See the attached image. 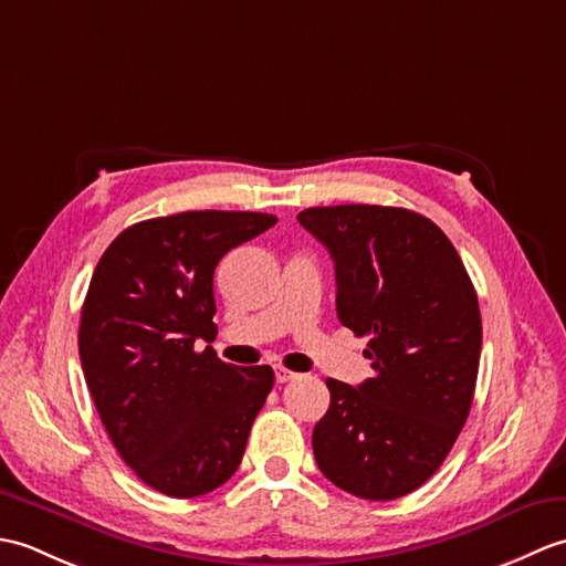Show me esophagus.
<instances>
[{
	"label": "esophagus",
	"mask_w": 566,
	"mask_h": 566,
	"mask_svg": "<svg viewBox=\"0 0 566 566\" xmlns=\"http://www.w3.org/2000/svg\"><path fill=\"white\" fill-rule=\"evenodd\" d=\"M294 377H296V371L286 369V367H282V365H276V367H274V379L280 381V384H284V381H292Z\"/></svg>",
	"instance_id": "34e87169"
}]
</instances>
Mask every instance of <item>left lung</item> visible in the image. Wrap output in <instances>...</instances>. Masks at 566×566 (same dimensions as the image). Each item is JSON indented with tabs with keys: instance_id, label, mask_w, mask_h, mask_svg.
Returning a JSON list of instances; mask_svg holds the SVG:
<instances>
[{
	"instance_id": "1",
	"label": "left lung",
	"mask_w": 566,
	"mask_h": 566,
	"mask_svg": "<svg viewBox=\"0 0 566 566\" xmlns=\"http://www.w3.org/2000/svg\"><path fill=\"white\" fill-rule=\"evenodd\" d=\"M298 223L335 262V308L367 335L375 377L326 379L331 406L314 428L318 469L359 499L411 494L438 472L476 387L482 316L450 238L396 207H314Z\"/></svg>"
}]
</instances>
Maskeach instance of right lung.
Masks as SVG:
<instances>
[{
    "instance_id": "obj_1",
    "label": "right lung",
    "mask_w": 566,
    "mask_h": 566,
    "mask_svg": "<svg viewBox=\"0 0 566 566\" xmlns=\"http://www.w3.org/2000/svg\"><path fill=\"white\" fill-rule=\"evenodd\" d=\"M274 223L255 211L140 221L92 274L77 338L84 379L118 454L165 496L226 484L272 391L270 365L233 367L195 343L216 333V264Z\"/></svg>"
}]
</instances>
